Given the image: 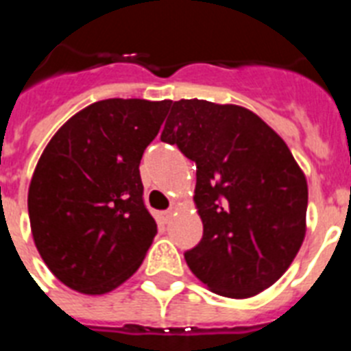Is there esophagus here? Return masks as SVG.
<instances>
[{
    "label": "esophagus",
    "instance_id": "34e87169",
    "mask_svg": "<svg viewBox=\"0 0 351 351\" xmlns=\"http://www.w3.org/2000/svg\"><path fill=\"white\" fill-rule=\"evenodd\" d=\"M171 219H173V209H167V211H164V213H162V220H164L165 224H167Z\"/></svg>",
    "mask_w": 351,
    "mask_h": 351
}]
</instances>
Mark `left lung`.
Listing matches in <instances>:
<instances>
[{"label":"left lung","mask_w":351,"mask_h":351,"mask_svg":"<svg viewBox=\"0 0 351 351\" xmlns=\"http://www.w3.org/2000/svg\"><path fill=\"white\" fill-rule=\"evenodd\" d=\"M162 142L197 164L204 234L186 262L211 291L247 299L275 284L306 234L308 184L286 142L255 112L167 100Z\"/></svg>","instance_id":"1"}]
</instances>
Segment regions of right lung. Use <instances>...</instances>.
Returning a JSON list of instances; mask_svg holds the SVG:
<instances>
[{
    "instance_id": "obj_1",
    "label": "right lung",
    "mask_w": 351,
    "mask_h": 351,
    "mask_svg": "<svg viewBox=\"0 0 351 351\" xmlns=\"http://www.w3.org/2000/svg\"><path fill=\"white\" fill-rule=\"evenodd\" d=\"M167 100L96 101L69 118L41 153L29 186L32 239L71 289L104 295L142 264L156 234L143 204L140 160Z\"/></svg>"
}]
</instances>
